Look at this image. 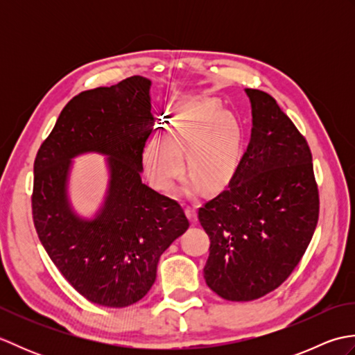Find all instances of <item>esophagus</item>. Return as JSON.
Returning <instances> with one entry per match:
<instances>
[{"mask_svg":"<svg viewBox=\"0 0 355 355\" xmlns=\"http://www.w3.org/2000/svg\"><path fill=\"white\" fill-rule=\"evenodd\" d=\"M186 215L189 218L191 223H197V210H195V206H186Z\"/></svg>","mask_w":355,"mask_h":355,"instance_id":"1","label":"esophagus"}]
</instances>
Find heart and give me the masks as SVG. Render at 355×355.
<instances>
[{"label":"heart","instance_id":"1","mask_svg":"<svg viewBox=\"0 0 355 355\" xmlns=\"http://www.w3.org/2000/svg\"><path fill=\"white\" fill-rule=\"evenodd\" d=\"M243 149V131L238 120L210 97H200L184 103L166 139L149 137L143 145L141 160L146 175L157 189L169 191L183 169L186 150L187 169L192 178L184 189L189 192L198 182L215 189L233 175Z\"/></svg>","mask_w":355,"mask_h":355}]
</instances>
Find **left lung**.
Returning <instances> with one entry per match:
<instances>
[{"label": "left lung", "instance_id": "8db88e82", "mask_svg": "<svg viewBox=\"0 0 355 355\" xmlns=\"http://www.w3.org/2000/svg\"><path fill=\"white\" fill-rule=\"evenodd\" d=\"M253 128L227 187L198 210L210 238L205 279L232 302L276 290L306 250L319 192L304 135L270 94L245 88Z\"/></svg>", "mask_w": 355, "mask_h": 355}]
</instances>
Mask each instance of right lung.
<instances>
[{"label":"right lung","instance_id":"1","mask_svg":"<svg viewBox=\"0 0 355 355\" xmlns=\"http://www.w3.org/2000/svg\"><path fill=\"white\" fill-rule=\"evenodd\" d=\"M150 80L128 78L74 96L37 150L32 210L37 236L62 276L89 302L130 306L155 282L157 263L189 229L175 200L141 182V153L155 119ZM94 152L107 157L109 187L93 218L68 197L71 163Z\"/></svg>","mask_w":355,"mask_h":355}]
</instances>
